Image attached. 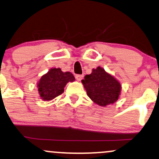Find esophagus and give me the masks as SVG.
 Listing matches in <instances>:
<instances>
[{
    "label": "esophagus",
    "instance_id": "1",
    "mask_svg": "<svg viewBox=\"0 0 159 159\" xmlns=\"http://www.w3.org/2000/svg\"><path fill=\"white\" fill-rule=\"evenodd\" d=\"M83 78H84L83 75H75L76 80H77V81H81V80L83 79Z\"/></svg>",
    "mask_w": 159,
    "mask_h": 159
}]
</instances>
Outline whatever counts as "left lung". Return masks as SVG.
<instances>
[{"label": "left lung", "mask_w": 159, "mask_h": 159, "mask_svg": "<svg viewBox=\"0 0 159 159\" xmlns=\"http://www.w3.org/2000/svg\"><path fill=\"white\" fill-rule=\"evenodd\" d=\"M81 83L88 97L101 107L114 104L121 95V83L101 66L93 69L92 73L86 75Z\"/></svg>", "instance_id": "8db88e82"}]
</instances>
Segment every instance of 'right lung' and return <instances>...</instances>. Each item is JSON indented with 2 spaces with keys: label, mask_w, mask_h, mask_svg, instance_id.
<instances>
[{
  "label": "right lung",
  "mask_w": 159,
  "mask_h": 159,
  "mask_svg": "<svg viewBox=\"0 0 159 159\" xmlns=\"http://www.w3.org/2000/svg\"><path fill=\"white\" fill-rule=\"evenodd\" d=\"M75 81L70 72H62L60 68H51L43 75L37 83L39 96L44 101H49L62 94L69 82Z\"/></svg>",
  "instance_id": "add662e5"
}]
</instances>
